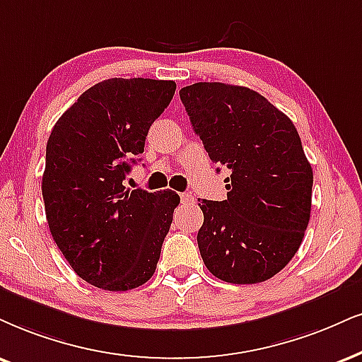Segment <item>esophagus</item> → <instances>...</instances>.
Returning <instances> with one entry per match:
<instances>
[{"label": "esophagus", "instance_id": "1", "mask_svg": "<svg viewBox=\"0 0 362 362\" xmlns=\"http://www.w3.org/2000/svg\"><path fill=\"white\" fill-rule=\"evenodd\" d=\"M180 196H181V202L182 203H194V198L191 194H188V193H181Z\"/></svg>", "mask_w": 362, "mask_h": 362}]
</instances>
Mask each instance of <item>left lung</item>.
Here are the masks:
<instances>
[{"label":"left lung","instance_id":"left-lung-1","mask_svg":"<svg viewBox=\"0 0 362 362\" xmlns=\"http://www.w3.org/2000/svg\"><path fill=\"white\" fill-rule=\"evenodd\" d=\"M180 97L209 159L231 173L226 199H198L204 265L230 284L265 282L292 260L310 220L314 174L297 129L247 87L198 82Z\"/></svg>","mask_w":362,"mask_h":362}]
</instances>
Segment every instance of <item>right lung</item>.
I'll use <instances>...</instances> for the list:
<instances>
[{
  "instance_id": "right-lung-1",
  "label": "right lung",
  "mask_w": 362,
  "mask_h": 362,
  "mask_svg": "<svg viewBox=\"0 0 362 362\" xmlns=\"http://www.w3.org/2000/svg\"><path fill=\"white\" fill-rule=\"evenodd\" d=\"M174 90L173 80H104L65 110L48 137V226L75 274L102 290L136 288L156 272L180 196L129 189L124 180Z\"/></svg>"
}]
</instances>
